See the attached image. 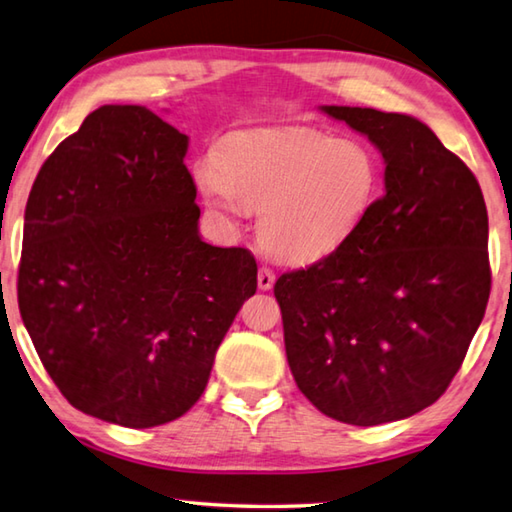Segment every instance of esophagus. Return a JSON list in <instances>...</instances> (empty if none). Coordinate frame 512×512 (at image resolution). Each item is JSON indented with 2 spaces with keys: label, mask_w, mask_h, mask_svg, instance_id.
<instances>
[{
  "label": "esophagus",
  "mask_w": 512,
  "mask_h": 512,
  "mask_svg": "<svg viewBox=\"0 0 512 512\" xmlns=\"http://www.w3.org/2000/svg\"><path fill=\"white\" fill-rule=\"evenodd\" d=\"M257 284H259V288H262V291H268V288H273V284H275V273L271 271V268H268V266L259 268Z\"/></svg>",
  "instance_id": "obj_1"
}]
</instances>
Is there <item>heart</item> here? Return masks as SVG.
Here are the masks:
<instances>
[{
  "instance_id": "b5f03b06",
  "label": "heart",
  "mask_w": 512,
  "mask_h": 512,
  "mask_svg": "<svg viewBox=\"0 0 512 512\" xmlns=\"http://www.w3.org/2000/svg\"><path fill=\"white\" fill-rule=\"evenodd\" d=\"M380 161L360 138L318 129H264L224 145L197 170L208 206L259 210L257 232L275 255L311 262L356 235L380 194Z\"/></svg>"
}]
</instances>
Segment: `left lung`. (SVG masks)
Masks as SVG:
<instances>
[{
	"mask_svg": "<svg viewBox=\"0 0 512 512\" xmlns=\"http://www.w3.org/2000/svg\"><path fill=\"white\" fill-rule=\"evenodd\" d=\"M322 111L378 147L385 194L347 244L275 282L288 367L336 421H401L443 396L486 313V201L470 167L421 120Z\"/></svg>",
	"mask_w": 512,
	"mask_h": 512,
	"instance_id": "1",
	"label": "left lung"
}]
</instances>
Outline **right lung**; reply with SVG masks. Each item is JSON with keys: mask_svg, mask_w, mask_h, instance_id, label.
Instances as JSON below:
<instances>
[{"mask_svg": "<svg viewBox=\"0 0 512 512\" xmlns=\"http://www.w3.org/2000/svg\"><path fill=\"white\" fill-rule=\"evenodd\" d=\"M188 136L141 105H105L55 147L24 212L17 302L44 369L89 416H183L257 291L246 248L199 237Z\"/></svg>", "mask_w": 512, "mask_h": 512, "instance_id": "1", "label": "right lung"}]
</instances>
